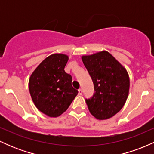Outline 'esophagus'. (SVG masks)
<instances>
[{
  "label": "esophagus",
  "mask_w": 154,
  "mask_h": 154,
  "mask_svg": "<svg viewBox=\"0 0 154 154\" xmlns=\"http://www.w3.org/2000/svg\"><path fill=\"white\" fill-rule=\"evenodd\" d=\"M78 93H79V95H82V88H79V89L78 90Z\"/></svg>",
  "instance_id": "34e87169"
}]
</instances>
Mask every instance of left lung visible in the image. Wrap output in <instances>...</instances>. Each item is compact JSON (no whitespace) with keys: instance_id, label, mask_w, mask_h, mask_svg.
Segmentation results:
<instances>
[{"instance_id":"1","label":"left lung","mask_w":154,"mask_h":154,"mask_svg":"<svg viewBox=\"0 0 154 154\" xmlns=\"http://www.w3.org/2000/svg\"><path fill=\"white\" fill-rule=\"evenodd\" d=\"M91 75L95 93L86 99L91 114L97 119H110L122 109L129 95L130 77L126 69L106 51L82 56Z\"/></svg>"}]
</instances>
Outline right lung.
Masks as SVG:
<instances>
[{
  "mask_svg": "<svg viewBox=\"0 0 154 154\" xmlns=\"http://www.w3.org/2000/svg\"><path fill=\"white\" fill-rule=\"evenodd\" d=\"M69 56L54 54L33 71L29 91L37 109L50 117H58L67 110L78 91L72 86V76L64 71Z\"/></svg>",
  "mask_w": 154,
  "mask_h": 154,
  "instance_id": "obj_1",
  "label": "right lung"
}]
</instances>
